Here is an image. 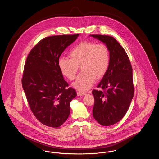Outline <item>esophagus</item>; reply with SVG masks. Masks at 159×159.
Instances as JSON below:
<instances>
[{"label":"esophagus","instance_id":"obj_1","mask_svg":"<svg viewBox=\"0 0 159 159\" xmlns=\"http://www.w3.org/2000/svg\"><path fill=\"white\" fill-rule=\"evenodd\" d=\"M77 94L78 96H84L86 94V93L85 92H77Z\"/></svg>","mask_w":159,"mask_h":159}]
</instances>
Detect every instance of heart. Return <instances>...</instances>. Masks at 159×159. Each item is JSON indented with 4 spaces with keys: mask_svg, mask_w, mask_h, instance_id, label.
I'll use <instances>...</instances> for the list:
<instances>
[{
    "mask_svg": "<svg viewBox=\"0 0 159 159\" xmlns=\"http://www.w3.org/2000/svg\"><path fill=\"white\" fill-rule=\"evenodd\" d=\"M70 57H61L58 67L62 75L69 80L76 77L79 67L82 72L73 84L77 90L88 91L94 84L96 78L100 79L106 75L110 65V52L102 43L91 41L79 43L71 51Z\"/></svg>",
    "mask_w": 159,
    "mask_h": 159,
    "instance_id": "obj_1",
    "label": "heart"
}]
</instances>
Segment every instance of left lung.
<instances>
[{
  "mask_svg": "<svg viewBox=\"0 0 159 159\" xmlns=\"http://www.w3.org/2000/svg\"><path fill=\"white\" fill-rule=\"evenodd\" d=\"M90 36L105 43L110 52L109 67L97 86L103 91L92 92L93 116L100 125L108 126L120 121L128 110L134 95L132 68L127 53L113 37Z\"/></svg>",
  "mask_w": 159,
  "mask_h": 159,
  "instance_id": "left-lung-1",
  "label": "left lung"
}]
</instances>
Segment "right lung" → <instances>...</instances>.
<instances>
[{"label":"right lung","instance_id":"add662e5","mask_svg":"<svg viewBox=\"0 0 159 159\" xmlns=\"http://www.w3.org/2000/svg\"><path fill=\"white\" fill-rule=\"evenodd\" d=\"M79 36H52L43 38L31 50L25 61L22 86L31 111L42 124L61 126L68 119L70 104L77 95L64 80L58 67L63 51Z\"/></svg>","mask_w":159,"mask_h":159}]
</instances>
